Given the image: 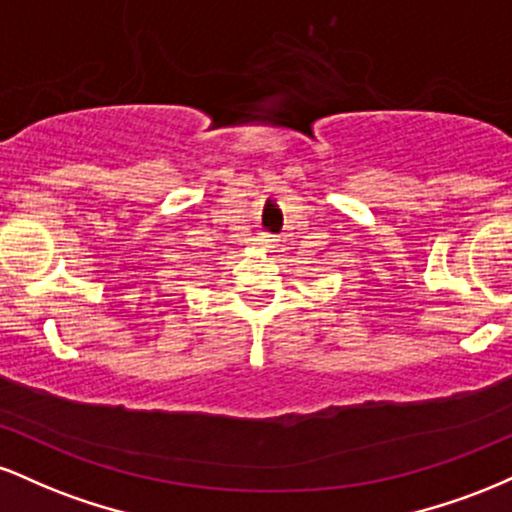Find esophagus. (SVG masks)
I'll list each match as a JSON object with an SVG mask.
<instances>
[{
  "label": "esophagus",
  "mask_w": 512,
  "mask_h": 512,
  "mask_svg": "<svg viewBox=\"0 0 512 512\" xmlns=\"http://www.w3.org/2000/svg\"><path fill=\"white\" fill-rule=\"evenodd\" d=\"M274 236L272 233H260V236H257V245H274Z\"/></svg>",
  "instance_id": "34e87169"
}]
</instances>
